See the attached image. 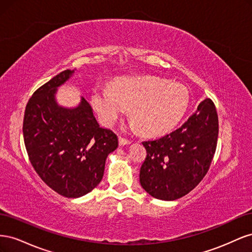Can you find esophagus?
I'll return each mask as SVG.
<instances>
[{
    "label": "esophagus",
    "mask_w": 252,
    "mask_h": 252,
    "mask_svg": "<svg viewBox=\"0 0 252 252\" xmlns=\"http://www.w3.org/2000/svg\"><path fill=\"white\" fill-rule=\"evenodd\" d=\"M119 143H120L121 146H124V145L130 144L131 141L130 140H127V139H124V138H122V136H120V138H119Z\"/></svg>",
    "instance_id": "obj_1"
}]
</instances>
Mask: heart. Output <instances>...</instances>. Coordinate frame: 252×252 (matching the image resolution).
<instances>
[{
	"label": "heart",
	"instance_id": "heart-1",
	"mask_svg": "<svg viewBox=\"0 0 252 252\" xmlns=\"http://www.w3.org/2000/svg\"><path fill=\"white\" fill-rule=\"evenodd\" d=\"M112 88L96 87L91 95L102 123L111 126L127 108H131L132 120L146 134L169 131L184 116L189 104L184 86L156 77L124 78L114 82Z\"/></svg>",
	"mask_w": 252,
	"mask_h": 252
}]
</instances>
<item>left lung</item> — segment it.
Wrapping results in <instances>:
<instances>
[{
    "instance_id": "8db88e82",
    "label": "left lung",
    "mask_w": 252,
    "mask_h": 252,
    "mask_svg": "<svg viewBox=\"0 0 252 252\" xmlns=\"http://www.w3.org/2000/svg\"><path fill=\"white\" fill-rule=\"evenodd\" d=\"M218 134L216 106L205 98L177 130L143 142L147 157L140 170V183L145 191L163 201L189 193L209 170Z\"/></svg>"
}]
</instances>
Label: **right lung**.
Here are the masks:
<instances>
[{
    "instance_id": "add662e5",
    "label": "right lung",
    "mask_w": 252,
    "mask_h": 252,
    "mask_svg": "<svg viewBox=\"0 0 252 252\" xmlns=\"http://www.w3.org/2000/svg\"><path fill=\"white\" fill-rule=\"evenodd\" d=\"M74 70H64L36 89L26 105L23 136L35 172L59 194L85 195L103 179L105 162L118 148L117 134L102 128L82 97L75 108L56 101L57 88Z\"/></svg>"
}]
</instances>
